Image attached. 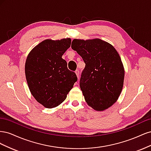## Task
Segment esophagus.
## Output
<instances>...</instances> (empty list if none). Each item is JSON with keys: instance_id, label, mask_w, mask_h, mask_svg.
I'll use <instances>...</instances> for the list:
<instances>
[{"instance_id": "esophagus-1", "label": "esophagus", "mask_w": 151, "mask_h": 151, "mask_svg": "<svg viewBox=\"0 0 151 151\" xmlns=\"http://www.w3.org/2000/svg\"><path fill=\"white\" fill-rule=\"evenodd\" d=\"M75 73H76V76H77V77L79 79V70H77L75 72Z\"/></svg>"}]
</instances>
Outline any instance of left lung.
Here are the masks:
<instances>
[{"mask_svg": "<svg viewBox=\"0 0 151 151\" xmlns=\"http://www.w3.org/2000/svg\"><path fill=\"white\" fill-rule=\"evenodd\" d=\"M71 47L86 63L80 79L85 101L94 110H106L116 102L123 89L125 69L119 54L99 38L74 39Z\"/></svg>", "mask_w": 151, "mask_h": 151, "instance_id": "1", "label": "left lung"}]
</instances>
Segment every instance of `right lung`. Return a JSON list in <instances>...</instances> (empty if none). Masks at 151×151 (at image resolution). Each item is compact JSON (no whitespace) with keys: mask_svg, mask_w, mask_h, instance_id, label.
<instances>
[{"mask_svg":"<svg viewBox=\"0 0 151 151\" xmlns=\"http://www.w3.org/2000/svg\"><path fill=\"white\" fill-rule=\"evenodd\" d=\"M69 38L47 39L32 49L25 63V76L30 92L47 108L58 106L64 101L77 81L76 74L67 68L62 58L70 47Z\"/></svg>","mask_w":151,"mask_h":151,"instance_id":"add662e5","label":"right lung"}]
</instances>
